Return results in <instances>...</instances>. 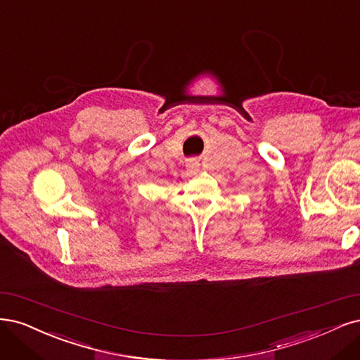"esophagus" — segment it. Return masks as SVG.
I'll list each match as a JSON object with an SVG mask.
<instances>
[{
  "label": "esophagus",
  "mask_w": 360,
  "mask_h": 360,
  "mask_svg": "<svg viewBox=\"0 0 360 360\" xmlns=\"http://www.w3.org/2000/svg\"><path fill=\"white\" fill-rule=\"evenodd\" d=\"M187 167L191 169V170H197V167H199V163H197V160H190L187 163Z\"/></svg>",
  "instance_id": "esophagus-1"
}]
</instances>
